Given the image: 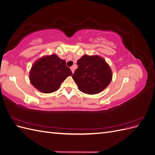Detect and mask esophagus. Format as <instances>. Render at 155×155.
Returning a JSON list of instances; mask_svg holds the SVG:
<instances>
[{
    "mask_svg": "<svg viewBox=\"0 0 155 155\" xmlns=\"http://www.w3.org/2000/svg\"><path fill=\"white\" fill-rule=\"evenodd\" d=\"M70 69H71V70H72V72L74 73V68L73 67H70Z\"/></svg>",
    "mask_w": 155,
    "mask_h": 155,
    "instance_id": "1",
    "label": "esophagus"
}]
</instances>
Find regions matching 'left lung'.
Listing matches in <instances>:
<instances>
[{"label":"left lung","instance_id":"1","mask_svg":"<svg viewBox=\"0 0 155 155\" xmlns=\"http://www.w3.org/2000/svg\"><path fill=\"white\" fill-rule=\"evenodd\" d=\"M72 76L79 90L88 94H97L109 85L112 74L105 61L97 55H84L78 60Z\"/></svg>","mask_w":155,"mask_h":155}]
</instances>
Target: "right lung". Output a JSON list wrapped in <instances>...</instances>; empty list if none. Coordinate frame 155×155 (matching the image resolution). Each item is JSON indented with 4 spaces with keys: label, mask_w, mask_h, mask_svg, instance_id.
<instances>
[{
    "label": "right lung",
    "mask_w": 155,
    "mask_h": 155,
    "mask_svg": "<svg viewBox=\"0 0 155 155\" xmlns=\"http://www.w3.org/2000/svg\"><path fill=\"white\" fill-rule=\"evenodd\" d=\"M72 75L66 61L52 54L39 59L33 65L30 80L34 87L43 93H51L59 89L61 83Z\"/></svg>",
    "instance_id": "1"
}]
</instances>
